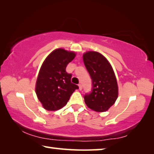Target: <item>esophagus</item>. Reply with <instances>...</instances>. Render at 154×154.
<instances>
[{"label": "esophagus", "instance_id": "34e87169", "mask_svg": "<svg viewBox=\"0 0 154 154\" xmlns=\"http://www.w3.org/2000/svg\"><path fill=\"white\" fill-rule=\"evenodd\" d=\"M78 86H79V89L80 90H82V84H81V83H79V84L78 85Z\"/></svg>", "mask_w": 154, "mask_h": 154}]
</instances>
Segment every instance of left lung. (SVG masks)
Instances as JSON below:
<instances>
[{"label":"left lung","instance_id":"left-lung-1","mask_svg":"<svg viewBox=\"0 0 154 154\" xmlns=\"http://www.w3.org/2000/svg\"><path fill=\"white\" fill-rule=\"evenodd\" d=\"M83 62L92 81V92L84 96L86 105L96 112H105L116 103L118 85L110 62L97 51H86Z\"/></svg>","mask_w":154,"mask_h":154}]
</instances>
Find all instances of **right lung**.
I'll return each instance as SVG.
<instances>
[{
    "label": "right lung",
    "mask_w": 154,
    "mask_h": 154,
    "mask_svg": "<svg viewBox=\"0 0 154 154\" xmlns=\"http://www.w3.org/2000/svg\"><path fill=\"white\" fill-rule=\"evenodd\" d=\"M75 56L74 51L58 48L43 61L36 82L35 92L46 110L54 111L63 107L74 91L79 88L71 83L72 75L66 71L67 64Z\"/></svg>",
    "instance_id": "1"
}]
</instances>
